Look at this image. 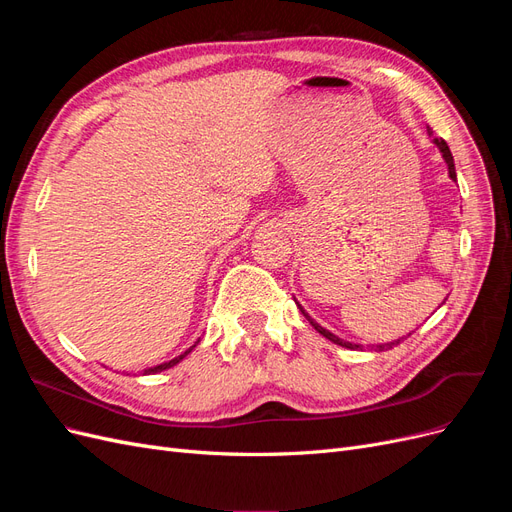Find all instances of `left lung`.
I'll use <instances>...</instances> for the list:
<instances>
[{
	"mask_svg": "<svg viewBox=\"0 0 512 512\" xmlns=\"http://www.w3.org/2000/svg\"><path fill=\"white\" fill-rule=\"evenodd\" d=\"M427 134L431 136L433 132H431V128H427ZM433 145H436L438 149H440V153H442V158H444V162H446V166H448V177H451L453 181H457V173H455V162H453V153H451V149H448V145H446V141L444 138H433ZM446 301V299H444ZM299 305V303H297ZM299 309H301V314L309 320V324H312V327L320 333V335H324L327 339H331L333 344H337V346H342V348H350V350H363V344H352V342H346V339H342V337H337V335H333L331 331H327L324 327H320V324L309 316L305 309L299 305ZM412 335V333H410ZM406 339V335L404 337H399V339H393V342H386V344H378V346H374V350L376 352H384V350H391L393 346H397V344H401Z\"/></svg>",
	"mask_w": 512,
	"mask_h": 512,
	"instance_id": "1",
	"label": "left lung"
}]
</instances>
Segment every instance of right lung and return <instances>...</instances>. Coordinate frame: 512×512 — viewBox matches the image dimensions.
<instances>
[{
	"label": "right lung",
	"instance_id": "add662e5",
	"mask_svg": "<svg viewBox=\"0 0 512 512\" xmlns=\"http://www.w3.org/2000/svg\"><path fill=\"white\" fill-rule=\"evenodd\" d=\"M198 342H200V339H198ZM196 342V344H198ZM196 344L194 346H190L188 350H185L183 354H179V356H175V359L173 361H168V363H162V365H156V367H149V369H145V374H158V371H164V369H168V367H173V365H177L181 359H185V356H188L194 348H196Z\"/></svg>",
	"mask_w": 512,
	"mask_h": 512
}]
</instances>
